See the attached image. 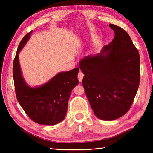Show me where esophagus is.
I'll return each mask as SVG.
<instances>
[{
  "mask_svg": "<svg viewBox=\"0 0 153 153\" xmlns=\"http://www.w3.org/2000/svg\"><path fill=\"white\" fill-rule=\"evenodd\" d=\"M84 76V74L81 71H80L79 73H78V80H79L80 82H81L82 81Z\"/></svg>",
  "mask_w": 153,
  "mask_h": 153,
  "instance_id": "obj_1",
  "label": "esophagus"
}]
</instances>
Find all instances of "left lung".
<instances>
[{
  "mask_svg": "<svg viewBox=\"0 0 153 153\" xmlns=\"http://www.w3.org/2000/svg\"><path fill=\"white\" fill-rule=\"evenodd\" d=\"M115 37L101 52L79 62L87 99L94 114L105 121L123 116L130 108L140 83V55L127 32L110 24Z\"/></svg>",
  "mask_w": 153,
  "mask_h": 153,
  "instance_id": "obj_1",
  "label": "left lung"
}]
</instances>
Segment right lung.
Instances as JSON below:
<instances>
[{
    "label": "right lung",
    "instance_id": "1",
    "mask_svg": "<svg viewBox=\"0 0 153 153\" xmlns=\"http://www.w3.org/2000/svg\"><path fill=\"white\" fill-rule=\"evenodd\" d=\"M27 33L18 45L13 61V75L16 96L27 115L39 124L55 125L66 116L71 91L78 84L79 68L58 73L47 84L32 88L26 84L21 73L18 53L30 38Z\"/></svg>",
    "mask_w": 153,
    "mask_h": 153
}]
</instances>
